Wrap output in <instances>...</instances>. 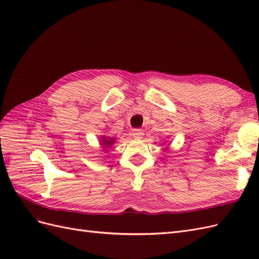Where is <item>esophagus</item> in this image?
I'll return each mask as SVG.
<instances>
[{
	"label": "esophagus",
	"instance_id": "34e87169",
	"mask_svg": "<svg viewBox=\"0 0 259 259\" xmlns=\"http://www.w3.org/2000/svg\"><path fill=\"white\" fill-rule=\"evenodd\" d=\"M133 136H134L135 138H142L144 136V131L140 130V128H135L133 130Z\"/></svg>",
	"mask_w": 259,
	"mask_h": 259
}]
</instances>
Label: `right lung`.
<instances>
[{"label": "right lung", "mask_w": 259, "mask_h": 259, "mask_svg": "<svg viewBox=\"0 0 259 259\" xmlns=\"http://www.w3.org/2000/svg\"><path fill=\"white\" fill-rule=\"evenodd\" d=\"M115 142H114V139H112V138H108V139H106V137H104L103 138V143H101V145L103 146H105V147H110L112 144H114Z\"/></svg>", "instance_id": "add662e5"}]
</instances>
